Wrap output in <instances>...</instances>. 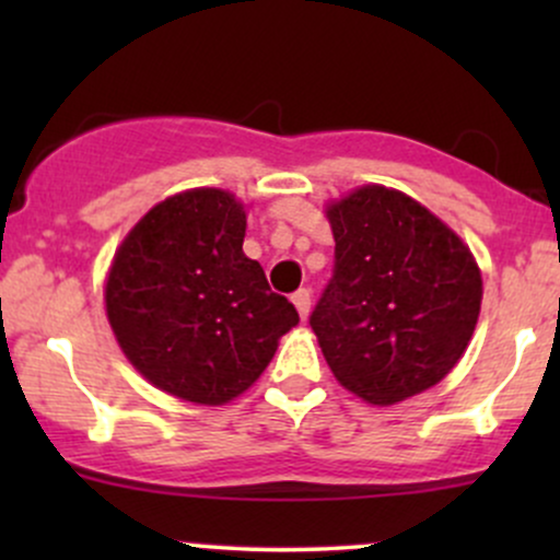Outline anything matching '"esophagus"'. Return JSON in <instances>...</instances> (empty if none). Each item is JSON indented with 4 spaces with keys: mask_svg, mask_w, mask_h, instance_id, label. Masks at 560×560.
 <instances>
[{
    "mask_svg": "<svg viewBox=\"0 0 560 560\" xmlns=\"http://www.w3.org/2000/svg\"><path fill=\"white\" fill-rule=\"evenodd\" d=\"M292 302H294V307L300 311V316L305 318L307 313H311V289H305V287L298 289V292L292 294Z\"/></svg>",
    "mask_w": 560,
    "mask_h": 560,
    "instance_id": "34e87169",
    "label": "esophagus"
}]
</instances>
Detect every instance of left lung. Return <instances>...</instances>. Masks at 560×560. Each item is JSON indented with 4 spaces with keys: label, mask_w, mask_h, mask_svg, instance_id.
Wrapping results in <instances>:
<instances>
[{
    "label": "left lung",
    "mask_w": 560,
    "mask_h": 560,
    "mask_svg": "<svg viewBox=\"0 0 560 560\" xmlns=\"http://www.w3.org/2000/svg\"><path fill=\"white\" fill-rule=\"evenodd\" d=\"M334 273L311 326L331 374L374 405L434 387L466 352L481 305L471 249L423 205L361 186L326 210Z\"/></svg>",
    "instance_id": "obj_1"
}]
</instances>
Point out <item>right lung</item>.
I'll use <instances>...</instances> for the list:
<instances>
[{
	"label": "right lung",
	"mask_w": 560,
	"mask_h": 560,
	"mask_svg": "<svg viewBox=\"0 0 560 560\" xmlns=\"http://www.w3.org/2000/svg\"><path fill=\"white\" fill-rule=\"evenodd\" d=\"M242 202L189 189L128 231L105 287L107 318L133 369L158 389L223 405L255 384L298 311L242 253Z\"/></svg>",
	"instance_id": "obj_1"
}]
</instances>
